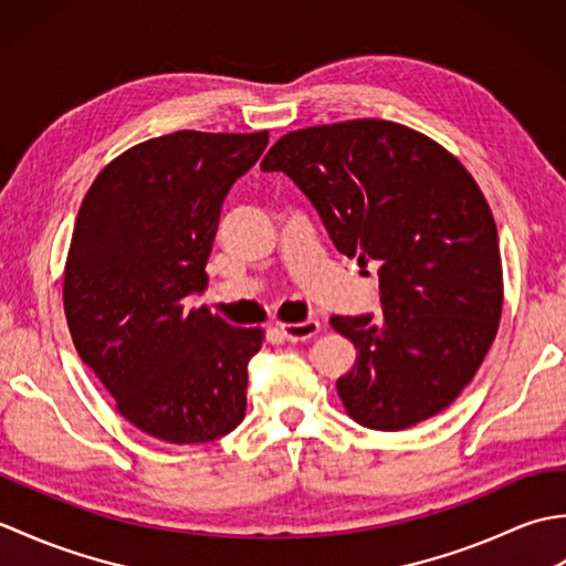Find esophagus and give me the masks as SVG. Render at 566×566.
Listing matches in <instances>:
<instances>
[{
	"mask_svg": "<svg viewBox=\"0 0 566 566\" xmlns=\"http://www.w3.org/2000/svg\"><path fill=\"white\" fill-rule=\"evenodd\" d=\"M318 331H321V323L314 318L302 321V323H282L280 326V333L290 343H302V340L314 338V335H318Z\"/></svg>",
	"mask_w": 566,
	"mask_h": 566,
	"instance_id": "esophagus-1",
	"label": "esophagus"
}]
</instances>
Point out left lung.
<instances>
[{
	"mask_svg": "<svg viewBox=\"0 0 566 566\" xmlns=\"http://www.w3.org/2000/svg\"><path fill=\"white\" fill-rule=\"evenodd\" d=\"M314 203L343 255L379 268L381 316H333L357 359L345 413L406 430L444 411L482 367L503 308L494 213L440 143L384 118L292 130L264 155Z\"/></svg>",
	"mask_w": 566,
	"mask_h": 566,
	"instance_id": "1",
	"label": "left lung"
}]
</instances>
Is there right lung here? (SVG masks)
Wrapping results in <instances>:
<instances>
[{
  "instance_id": "obj_1",
  "label": "right lung",
  "mask_w": 566,
  "mask_h": 566,
  "mask_svg": "<svg viewBox=\"0 0 566 566\" xmlns=\"http://www.w3.org/2000/svg\"><path fill=\"white\" fill-rule=\"evenodd\" d=\"M268 130H175L124 150L94 179L72 231L63 306L75 350L150 438L211 442L245 418L262 328L191 306L221 203L258 163Z\"/></svg>"
}]
</instances>
